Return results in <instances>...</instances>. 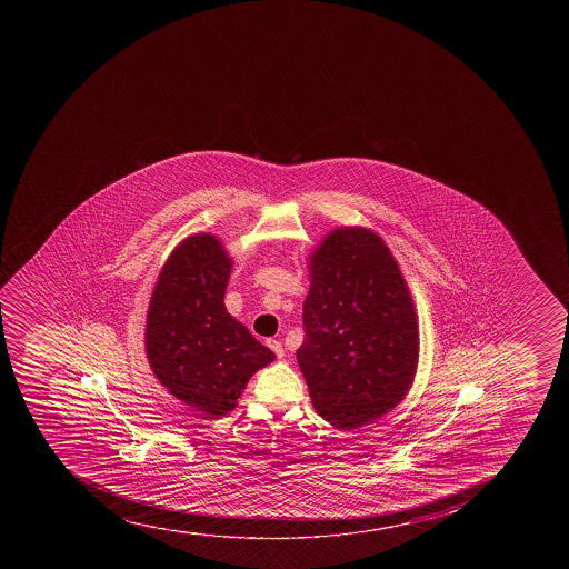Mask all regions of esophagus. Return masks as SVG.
Listing matches in <instances>:
<instances>
[{"mask_svg":"<svg viewBox=\"0 0 569 569\" xmlns=\"http://www.w3.org/2000/svg\"><path fill=\"white\" fill-rule=\"evenodd\" d=\"M267 347H269L272 352H274L278 358H281L283 356V347H281V341H278V339H267Z\"/></svg>","mask_w":569,"mask_h":569,"instance_id":"obj_1","label":"esophagus"}]
</instances>
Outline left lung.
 I'll return each instance as SVG.
<instances>
[{
	"label": "left lung",
	"instance_id": "obj_1",
	"mask_svg": "<svg viewBox=\"0 0 569 569\" xmlns=\"http://www.w3.org/2000/svg\"><path fill=\"white\" fill-rule=\"evenodd\" d=\"M308 264L300 371L322 419L363 427L393 410L416 377L413 300L393 253L367 228L330 231Z\"/></svg>",
	"mask_w": 569,
	"mask_h": 569
}]
</instances>
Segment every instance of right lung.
Segmentation results:
<instances>
[{"mask_svg": "<svg viewBox=\"0 0 569 569\" xmlns=\"http://www.w3.org/2000/svg\"><path fill=\"white\" fill-rule=\"evenodd\" d=\"M231 264L217 237H187L163 264L148 308L144 343L153 375L206 419L233 410L253 372L274 360L226 311Z\"/></svg>", "mask_w": 569, "mask_h": 569, "instance_id": "obj_1", "label": "right lung"}]
</instances>
